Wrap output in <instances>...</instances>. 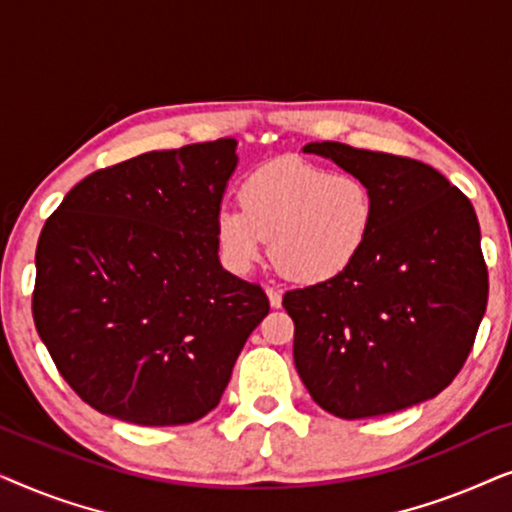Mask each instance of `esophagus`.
<instances>
[{"instance_id": "esophagus-1", "label": "esophagus", "mask_w": 512, "mask_h": 512, "mask_svg": "<svg viewBox=\"0 0 512 512\" xmlns=\"http://www.w3.org/2000/svg\"><path fill=\"white\" fill-rule=\"evenodd\" d=\"M265 293H268V300H270L272 307L282 305V291L275 289V286H268V289H265Z\"/></svg>"}]
</instances>
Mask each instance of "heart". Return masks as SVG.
<instances>
[{"instance_id":"heart-1","label":"heart","mask_w":512,"mask_h":512,"mask_svg":"<svg viewBox=\"0 0 512 512\" xmlns=\"http://www.w3.org/2000/svg\"><path fill=\"white\" fill-rule=\"evenodd\" d=\"M240 207L216 212L214 233L230 270L261 261L265 242L277 270L298 284L338 277L366 247L375 221L368 184L298 158L258 167L240 186Z\"/></svg>"}]
</instances>
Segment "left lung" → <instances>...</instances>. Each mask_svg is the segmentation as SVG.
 Masks as SVG:
<instances>
[{
  "instance_id": "8db88e82",
  "label": "left lung",
  "mask_w": 512,
  "mask_h": 512,
  "mask_svg": "<svg viewBox=\"0 0 512 512\" xmlns=\"http://www.w3.org/2000/svg\"><path fill=\"white\" fill-rule=\"evenodd\" d=\"M303 151L366 181L375 221L342 275L284 293L300 380L342 419L429 401L464 368L487 307L471 200L419 160L340 142Z\"/></svg>"
}]
</instances>
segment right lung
Masks as SVG:
<instances>
[{"label":"right lung","instance_id":"obj_1","mask_svg":"<svg viewBox=\"0 0 512 512\" xmlns=\"http://www.w3.org/2000/svg\"><path fill=\"white\" fill-rule=\"evenodd\" d=\"M235 146L216 139L104 167L41 228L34 326L102 415L142 426L205 417L270 312L261 286L219 263L214 219Z\"/></svg>","mask_w":512,"mask_h":512}]
</instances>
